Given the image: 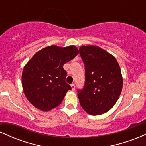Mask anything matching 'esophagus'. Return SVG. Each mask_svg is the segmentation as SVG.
Wrapping results in <instances>:
<instances>
[{
  "label": "esophagus",
  "instance_id": "34e87169",
  "mask_svg": "<svg viewBox=\"0 0 146 146\" xmlns=\"http://www.w3.org/2000/svg\"><path fill=\"white\" fill-rule=\"evenodd\" d=\"M71 88H72V90H75V84H72L71 85Z\"/></svg>",
  "mask_w": 146,
  "mask_h": 146
}]
</instances>
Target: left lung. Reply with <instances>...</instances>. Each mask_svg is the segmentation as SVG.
I'll return each instance as SVG.
<instances>
[{"instance_id":"obj_1","label":"left lung","mask_w":146,"mask_h":146,"mask_svg":"<svg viewBox=\"0 0 146 146\" xmlns=\"http://www.w3.org/2000/svg\"><path fill=\"white\" fill-rule=\"evenodd\" d=\"M80 54L85 65V85L78 91L80 105L89 115H102L113 108L121 94V68L113 55L99 46H80Z\"/></svg>"}]
</instances>
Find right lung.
Masks as SVG:
<instances>
[{
  "label": "right lung",
  "mask_w": 146,
  "mask_h": 146,
  "mask_svg": "<svg viewBox=\"0 0 146 146\" xmlns=\"http://www.w3.org/2000/svg\"><path fill=\"white\" fill-rule=\"evenodd\" d=\"M79 53L74 45L60 47L51 45L35 53L22 73V85L27 99L33 106L49 111L59 106L71 89L66 82L63 65Z\"/></svg>",
  "instance_id": "obj_1"
}]
</instances>
